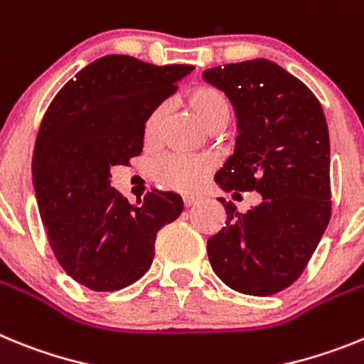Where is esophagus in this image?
<instances>
[{
  "label": "esophagus",
  "instance_id": "1",
  "mask_svg": "<svg viewBox=\"0 0 364 364\" xmlns=\"http://www.w3.org/2000/svg\"><path fill=\"white\" fill-rule=\"evenodd\" d=\"M200 200H201V198L198 194H185V196H183V203H185V207H192V205H196Z\"/></svg>",
  "mask_w": 364,
  "mask_h": 364
}]
</instances>
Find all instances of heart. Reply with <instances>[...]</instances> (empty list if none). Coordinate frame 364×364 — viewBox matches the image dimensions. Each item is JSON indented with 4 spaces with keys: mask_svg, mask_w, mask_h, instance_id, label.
<instances>
[{
    "mask_svg": "<svg viewBox=\"0 0 364 364\" xmlns=\"http://www.w3.org/2000/svg\"><path fill=\"white\" fill-rule=\"evenodd\" d=\"M186 104L192 109L198 121L205 128H213L220 122H227L230 117V104L223 91H220L214 86H198L188 93ZM164 109L156 107L151 109L150 115L144 121V141L154 143L159 137L161 126H163ZM210 161L207 157H191V156H179V154H170L156 163L151 164V178L156 179L164 188H172V191L188 192L194 191L200 186V183L207 178L210 172Z\"/></svg>",
    "mask_w": 364,
    "mask_h": 364,
    "instance_id": "heart-1",
    "label": "heart"
}]
</instances>
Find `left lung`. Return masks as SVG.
Instances as JSON below:
<instances>
[{"mask_svg":"<svg viewBox=\"0 0 364 364\" xmlns=\"http://www.w3.org/2000/svg\"><path fill=\"white\" fill-rule=\"evenodd\" d=\"M203 78L235 106V154L218 170L225 192L257 191L245 213L220 198L225 227L207 242L223 284L267 296L291 286L317 249L331 216L326 117L306 84L265 58L218 65Z\"/></svg>","mask_w":364,"mask_h":364,"instance_id":"left-lung-1","label":"left lung"}]
</instances>
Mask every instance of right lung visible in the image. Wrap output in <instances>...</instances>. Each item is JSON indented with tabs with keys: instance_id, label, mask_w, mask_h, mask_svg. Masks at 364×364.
Wrapping results in <instances>:
<instances>
[{
	"instance_id": "1",
	"label": "right lung",
	"mask_w": 364,
	"mask_h": 364,
	"mask_svg": "<svg viewBox=\"0 0 364 364\" xmlns=\"http://www.w3.org/2000/svg\"><path fill=\"white\" fill-rule=\"evenodd\" d=\"M192 69L102 56L43 115L33 156L40 216L58 264L93 291H117L143 277L159 229L183 213L181 196L157 188L132 205L112 186L109 170L143 151L146 117Z\"/></svg>"
}]
</instances>
